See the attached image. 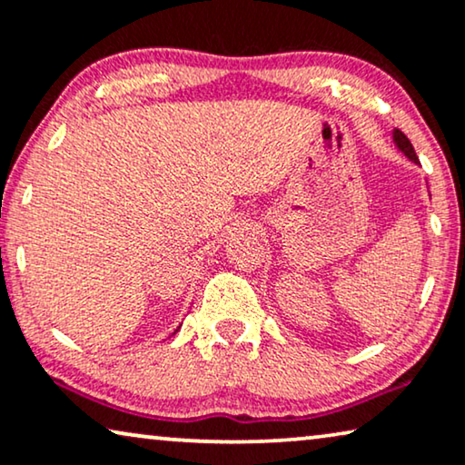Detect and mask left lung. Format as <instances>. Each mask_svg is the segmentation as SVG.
<instances>
[{
	"label": "left lung",
	"mask_w": 465,
	"mask_h": 465,
	"mask_svg": "<svg viewBox=\"0 0 465 465\" xmlns=\"http://www.w3.org/2000/svg\"><path fill=\"white\" fill-rule=\"evenodd\" d=\"M391 139H394V145H396L398 152L404 153V158H409L411 162H415V164H420V160H417V153H415L413 145H411V141L401 133V130L396 128L394 134H391Z\"/></svg>",
	"instance_id": "8db88e82"
}]
</instances>
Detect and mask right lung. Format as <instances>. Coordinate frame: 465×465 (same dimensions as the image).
<instances>
[{"label":"right lung","instance_id":"1","mask_svg":"<svg viewBox=\"0 0 465 465\" xmlns=\"http://www.w3.org/2000/svg\"><path fill=\"white\" fill-rule=\"evenodd\" d=\"M179 329H181V326H176V331H174V332H179ZM174 332H173V335H174ZM173 335H170V337H173Z\"/></svg>","mask_w":465,"mask_h":465}]
</instances>
